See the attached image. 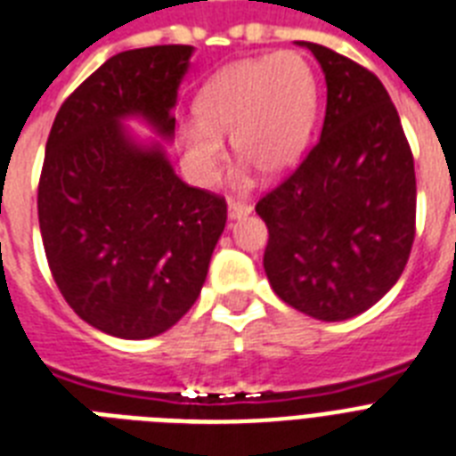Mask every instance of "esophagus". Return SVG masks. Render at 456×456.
Returning a JSON list of instances; mask_svg holds the SVG:
<instances>
[{"label": "esophagus", "instance_id": "obj_1", "mask_svg": "<svg viewBox=\"0 0 456 456\" xmlns=\"http://www.w3.org/2000/svg\"><path fill=\"white\" fill-rule=\"evenodd\" d=\"M253 213V206H248L246 201H236V199H229L227 203V216L229 220H240Z\"/></svg>", "mask_w": 456, "mask_h": 456}]
</instances>
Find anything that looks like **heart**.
<instances>
[{"label":"heart","mask_w":456,"mask_h":456,"mask_svg":"<svg viewBox=\"0 0 456 456\" xmlns=\"http://www.w3.org/2000/svg\"><path fill=\"white\" fill-rule=\"evenodd\" d=\"M196 126L183 131L184 164L199 183H213L224 159L222 135L236 157L281 175L297 164L312 140L318 81L299 53L232 62L206 81L194 100Z\"/></svg>","instance_id":"heart-1"}]
</instances>
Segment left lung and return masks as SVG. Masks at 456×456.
<instances>
[{
    "label": "left lung",
    "mask_w": 456,
    "mask_h": 456,
    "mask_svg": "<svg viewBox=\"0 0 456 456\" xmlns=\"http://www.w3.org/2000/svg\"><path fill=\"white\" fill-rule=\"evenodd\" d=\"M325 74L321 140L255 210L269 229L265 272L283 302L346 321L395 286L414 240L417 183L387 88L370 69L312 42Z\"/></svg>",
    "instance_id": "8db88e82"
}]
</instances>
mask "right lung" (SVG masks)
I'll return each instance as SVG.
<instances>
[{
	"mask_svg": "<svg viewBox=\"0 0 456 456\" xmlns=\"http://www.w3.org/2000/svg\"><path fill=\"white\" fill-rule=\"evenodd\" d=\"M194 46L112 55L55 114L39 180V229L55 283L77 316L121 339H150L199 297L227 203L177 177V88ZM142 120L157 139H140Z\"/></svg>",
	"mask_w": 456,
	"mask_h": 456,
	"instance_id": "right-lung-1",
	"label": "right lung"
}]
</instances>
